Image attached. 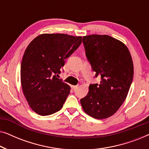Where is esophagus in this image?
I'll return each mask as SVG.
<instances>
[{"label":"esophagus","instance_id":"obj_1","mask_svg":"<svg viewBox=\"0 0 149 149\" xmlns=\"http://www.w3.org/2000/svg\"><path fill=\"white\" fill-rule=\"evenodd\" d=\"M78 87H79L78 85H72V86H71V87H72L73 89H77V88H78Z\"/></svg>","mask_w":149,"mask_h":149}]
</instances>
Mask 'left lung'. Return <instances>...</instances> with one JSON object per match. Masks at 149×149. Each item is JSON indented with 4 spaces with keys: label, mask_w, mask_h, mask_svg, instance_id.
Segmentation results:
<instances>
[{
    "label": "left lung",
    "mask_w": 149,
    "mask_h": 149,
    "mask_svg": "<svg viewBox=\"0 0 149 149\" xmlns=\"http://www.w3.org/2000/svg\"><path fill=\"white\" fill-rule=\"evenodd\" d=\"M85 55L100 84H90L81 99L83 111L97 119L111 117L125 101L134 76V65L127 47L109 35L83 37Z\"/></svg>",
    "instance_id": "8db88e82"
}]
</instances>
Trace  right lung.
<instances>
[{"label":"right lung","mask_w":149,"mask_h":149,"mask_svg":"<svg viewBox=\"0 0 149 149\" xmlns=\"http://www.w3.org/2000/svg\"><path fill=\"white\" fill-rule=\"evenodd\" d=\"M82 36L42 34L26 48L21 63V83L30 108L41 116L62 109L70 87L58 79L65 60L77 50Z\"/></svg>","instance_id":"right-lung-1"}]
</instances>
